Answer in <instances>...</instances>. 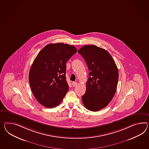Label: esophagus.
Wrapping results in <instances>:
<instances>
[{"instance_id": "34e87169", "label": "esophagus", "mask_w": 149, "mask_h": 149, "mask_svg": "<svg viewBox=\"0 0 149 149\" xmlns=\"http://www.w3.org/2000/svg\"><path fill=\"white\" fill-rule=\"evenodd\" d=\"M72 84L73 86H76L77 85V83L76 82V81H74V82H72Z\"/></svg>"}]
</instances>
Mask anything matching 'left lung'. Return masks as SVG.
I'll list each match as a JSON object with an SVG mask.
<instances>
[{
	"instance_id": "obj_1",
	"label": "left lung",
	"mask_w": 149,
	"mask_h": 149,
	"mask_svg": "<svg viewBox=\"0 0 149 149\" xmlns=\"http://www.w3.org/2000/svg\"><path fill=\"white\" fill-rule=\"evenodd\" d=\"M78 52L89 70L82 102L88 110L98 111L107 107L115 95L118 80L117 66L107 50L95 45H85Z\"/></svg>"
}]
</instances>
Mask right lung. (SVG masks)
<instances>
[{
  "mask_svg": "<svg viewBox=\"0 0 149 149\" xmlns=\"http://www.w3.org/2000/svg\"><path fill=\"white\" fill-rule=\"evenodd\" d=\"M77 51L73 45L50 44L35 58L29 79L34 97L44 107L52 108L57 106L68 91L66 63Z\"/></svg>",
  "mask_w": 149,
  "mask_h": 149,
  "instance_id": "1",
  "label": "right lung"
}]
</instances>
